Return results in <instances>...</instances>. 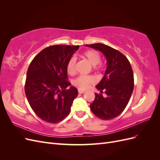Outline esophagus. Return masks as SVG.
I'll use <instances>...</instances> for the list:
<instances>
[{
    "label": "esophagus",
    "instance_id": "34e87169",
    "mask_svg": "<svg viewBox=\"0 0 160 160\" xmlns=\"http://www.w3.org/2000/svg\"><path fill=\"white\" fill-rule=\"evenodd\" d=\"M85 91H83V90H81V89H78V93H81V94H82V93H85Z\"/></svg>",
    "mask_w": 160,
    "mask_h": 160
}]
</instances>
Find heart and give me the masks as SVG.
<instances>
[{
	"label": "heart",
	"mask_w": 160,
	"mask_h": 160,
	"mask_svg": "<svg viewBox=\"0 0 160 160\" xmlns=\"http://www.w3.org/2000/svg\"><path fill=\"white\" fill-rule=\"evenodd\" d=\"M83 57L89 63L93 66L95 70L100 68L98 64L101 61V55L98 52L94 50H89L83 52ZM76 59L75 57H71L67 64V71L69 75H73L75 72ZM95 82V79L90 75H80L73 81V85L80 89H86Z\"/></svg>",
	"instance_id": "1"
}]
</instances>
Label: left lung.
I'll list each match as a JSON object with an SVG mask.
<instances>
[{
	"label": "left lung",
	"instance_id": "obj_1",
	"mask_svg": "<svg viewBox=\"0 0 160 160\" xmlns=\"http://www.w3.org/2000/svg\"><path fill=\"white\" fill-rule=\"evenodd\" d=\"M86 46L101 51L108 61L103 79L95 87L101 93H95L91 110L101 119H113L123 112L133 93L134 79L132 66L126 57L109 46L101 43ZM103 91L105 97L102 95Z\"/></svg>",
	"mask_w": 160,
	"mask_h": 160
}]
</instances>
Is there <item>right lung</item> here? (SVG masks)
I'll return each mask as SVG.
<instances>
[{"instance_id": "1", "label": "right lung", "mask_w": 160, "mask_h": 160, "mask_svg": "<svg viewBox=\"0 0 160 160\" xmlns=\"http://www.w3.org/2000/svg\"><path fill=\"white\" fill-rule=\"evenodd\" d=\"M79 45H57L42 50L30 63L25 91L38 118L51 123L63 120L70 113L78 91L68 81L67 64Z\"/></svg>"}]
</instances>
